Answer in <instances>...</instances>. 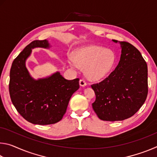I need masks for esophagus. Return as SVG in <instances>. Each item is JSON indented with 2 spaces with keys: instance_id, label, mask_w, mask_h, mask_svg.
Listing matches in <instances>:
<instances>
[{
  "instance_id": "1",
  "label": "esophagus",
  "mask_w": 157,
  "mask_h": 157,
  "mask_svg": "<svg viewBox=\"0 0 157 157\" xmlns=\"http://www.w3.org/2000/svg\"><path fill=\"white\" fill-rule=\"evenodd\" d=\"M79 85H80L81 86H86V82H85L84 79H81L80 80H79Z\"/></svg>"
}]
</instances>
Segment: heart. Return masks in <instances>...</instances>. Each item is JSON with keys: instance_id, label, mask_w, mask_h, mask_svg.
<instances>
[{"instance_id": "b5f03b06", "label": "heart", "mask_w": 157, "mask_h": 157, "mask_svg": "<svg viewBox=\"0 0 157 157\" xmlns=\"http://www.w3.org/2000/svg\"><path fill=\"white\" fill-rule=\"evenodd\" d=\"M68 63L71 67L84 68L85 75L91 80L98 81L107 77L112 70L116 55L110 49L98 46H90L78 50L75 57L69 55Z\"/></svg>"}]
</instances>
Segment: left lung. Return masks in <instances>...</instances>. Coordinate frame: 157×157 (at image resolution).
<instances>
[{
  "label": "left lung",
  "mask_w": 157,
  "mask_h": 157,
  "mask_svg": "<svg viewBox=\"0 0 157 157\" xmlns=\"http://www.w3.org/2000/svg\"><path fill=\"white\" fill-rule=\"evenodd\" d=\"M118 42L121 55L118 66L104 80L91 85L96 97L93 109L106 121H123L134 115L148 92L147 66L139 50L128 42Z\"/></svg>",
  "instance_id": "8db88e82"
}]
</instances>
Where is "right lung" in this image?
Instances as JSON below:
<instances>
[{
  "label": "right lung",
  "mask_w": 157,
  "mask_h": 157,
  "mask_svg": "<svg viewBox=\"0 0 157 157\" xmlns=\"http://www.w3.org/2000/svg\"><path fill=\"white\" fill-rule=\"evenodd\" d=\"M50 47L46 39L33 41L18 55L10 69L9 91L13 105L26 121L40 125L62 120L71 96L79 88V78L68 80L59 72L38 79L30 75L25 62L32 49Z\"/></svg>",
  "instance_id": "right-lung-1"
}]
</instances>
